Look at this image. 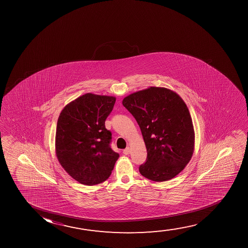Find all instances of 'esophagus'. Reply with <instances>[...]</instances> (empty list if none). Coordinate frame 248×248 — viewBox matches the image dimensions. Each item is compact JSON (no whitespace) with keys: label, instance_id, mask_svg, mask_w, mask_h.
Masks as SVG:
<instances>
[{"label":"esophagus","instance_id":"obj_1","mask_svg":"<svg viewBox=\"0 0 248 248\" xmlns=\"http://www.w3.org/2000/svg\"><path fill=\"white\" fill-rule=\"evenodd\" d=\"M130 152H131V150H130V148L129 147H127V148H125V149L124 150V154H125V155H129V153H130Z\"/></svg>","mask_w":248,"mask_h":248}]
</instances>
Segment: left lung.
<instances>
[{
    "label": "left lung",
    "mask_w": 248,
    "mask_h": 248,
    "mask_svg": "<svg viewBox=\"0 0 248 248\" xmlns=\"http://www.w3.org/2000/svg\"><path fill=\"white\" fill-rule=\"evenodd\" d=\"M123 105L138 123L146 145L140 174L156 182L178 175L195 148L192 119L183 99L170 89L151 86L125 96Z\"/></svg>",
    "instance_id": "left-lung-1"
}]
</instances>
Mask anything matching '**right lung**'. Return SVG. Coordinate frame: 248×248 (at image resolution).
Returning a JSON list of instances; mask_svg holds the SVG:
<instances>
[{
    "mask_svg": "<svg viewBox=\"0 0 248 248\" xmlns=\"http://www.w3.org/2000/svg\"><path fill=\"white\" fill-rule=\"evenodd\" d=\"M115 96L86 93L68 103L58 117L55 151L63 170L78 183L94 186L112 173L119 153L109 146L105 121Z\"/></svg>",
    "mask_w": 248,
    "mask_h": 248,
    "instance_id": "obj_1",
    "label": "right lung"
}]
</instances>
